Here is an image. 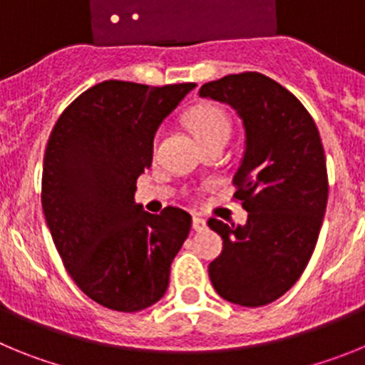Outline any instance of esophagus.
I'll use <instances>...</instances> for the list:
<instances>
[{"mask_svg":"<svg viewBox=\"0 0 365 365\" xmlns=\"http://www.w3.org/2000/svg\"><path fill=\"white\" fill-rule=\"evenodd\" d=\"M192 227H193V230H195V232H202V230H206V221H205V219H201V217H193L192 219Z\"/></svg>","mask_w":365,"mask_h":365,"instance_id":"esophagus-1","label":"esophagus"}]
</instances>
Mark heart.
<instances>
[{
	"mask_svg": "<svg viewBox=\"0 0 365 365\" xmlns=\"http://www.w3.org/2000/svg\"><path fill=\"white\" fill-rule=\"evenodd\" d=\"M193 133L197 135L201 143L212 140L217 137H227L230 135V120L225 113L214 106H202L197 108L188 117ZM157 140V138H155Z\"/></svg>",
	"mask_w": 365,
	"mask_h": 365,
	"instance_id": "1",
	"label": "heart"
}]
</instances>
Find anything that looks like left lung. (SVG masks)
Segmentation results:
<instances>
[{"mask_svg":"<svg viewBox=\"0 0 365 365\" xmlns=\"http://www.w3.org/2000/svg\"><path fill=\"white\" fill-rule=\"evenodd\" d=\"M199 95L232 106L247 137L234 175L247 225L208 221L222 237L208 276L221 298L261 307L298 282L314 252L329 195L320 133L302 102L261 73L228 74Z\"/></svg>","mask_w":365,"mask_h":365,"instance_id":"8db88e82","label":"left lung"}]
</instances>
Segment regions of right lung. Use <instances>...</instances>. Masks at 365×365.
<instances>
[{
    "mask_svg": "<svg viewBox=\"0 0 365 365\" xmlns=\"http://www.w3.org/2000/svg\"><path fill=\"white\" fill-rule=\"evenodd\" d=\"M195 83L106 80L67 106L45 148L41 206L73 282L93 302L137 312L164 296L192 228L188 212L135 205L160 122Z\"/></svg>",
    "mask_w": 365,
    "mask_h": 365,
    "instance_id": "add662e5",
    "label": "right lung"
}]
</instances>
